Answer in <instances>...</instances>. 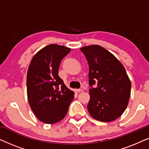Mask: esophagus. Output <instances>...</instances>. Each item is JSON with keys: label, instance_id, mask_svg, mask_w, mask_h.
<instances>
[{"label": "esophagus", "instance_id": "obj_1", "mask_svg": "<svg viewBox=\"0 0 149 149\" xmlns=\"http://www.w3.org/2000/svg\"><path fill=\"white\" fill-rule=\"evenodd\" d=\"M83 90L82 89H76V91L77 92H82Z\"/></svg>", "mask_w": 149, "mask_h": 149}]
</instances>
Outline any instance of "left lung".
Wrapping results in <instances>:
<instances>
[{
  "label": "left lung",
  "instance_id": "obj_1",
  "mask_svg": "<svg viewBox=\"0 0 149 149\" xmlns=\"http://www.w3.org/2000/svg\"><path fill=\"white\" fill-rule=\"evenodd\" d=\"M80 49L89 67V113L97 121H113L125 111L131 93V82L125 69L102 47L94 45ZM95 83L97 87L93 88Z\"/></svg>",
  "mask_w": 149,
  "mask_h": 149
}]
</instances>
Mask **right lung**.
I'll return each mask as SVG.
<instances>
[{"label": "right lung", "mask_w": 149, "mask_h": 149, "mask_svg": "<svg viewBox=\"0 0 149 149\" xmlns=\"http://www.w3.org/2000/svg\"><path fill=\"white\" fill-rule=\"evenodd\" d=\"M70 49L56 44L45 47L34 55L27 73L30 107L40 121L53 124L66 116L74 92L58 75L61 61Z\"/></svg>", "instance_id": "1"}]
</instances>
